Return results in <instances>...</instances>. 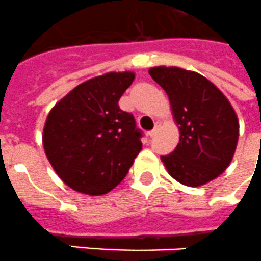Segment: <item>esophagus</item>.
Segmentation results:
<instances>
[{
    "label": "esophagus",
    "mask_w": 261,
    "mask_h": 261,
    "mask_svg": "<svg viewBox=\"0 0 261 261\" xmlns=\"http://www.w3.org/2000/svg\"><path fill=\"white\" fill-rule=\"evenodd\" d=\"M155 133H156V128H155V130H151V131H148V133H147V135H148V137H150V138H152V137H154V135H155Z\"/></svg>",
    "instance_id": "esophagus-1"
}]
</instances>
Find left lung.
Here are the masks:
<instances>
[{
  "instance_id": "obj_1",
  "label": "left lung",
  "mask_w": 261,
  "mask_h": 261,
  "mask_svg": "<svg viewBox=\"0 0 261 261\" xmlns=\"http://www.w3.org/2000/svg\"><path fill=\"white\" fill-rule=\"evenodd\" d=\"M151 78L167 93L180 138L171 154L161 156L168 174L188 187L218 178L231 163L239 120L224 94L200 74L158 66Z\"/></svg>"
}]
</instances>
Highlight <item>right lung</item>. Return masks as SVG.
Here are the masks:
<instances>
[{
    "label": "right lung",
    "instance_id": "add662e5",
    "mask_svg": "<svg viewBox=\"0 0 261 261\" xmlns=\"http://www.w3.org/2000/svg\"><path fill=\"white\" fill-rule=\"evenodd\" d=\"M131 71L81 83L53 107L43 127L45 154L70 188L103 195L117 187L142 150L133 114L118 106L134 81Z\"/></svg>",
    "mask_w": 261,
    "mask_h": 261
}]
</instances>
